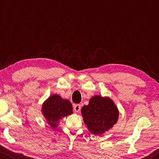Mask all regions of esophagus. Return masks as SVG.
Masks as SVG:
<instances>
[{
    "label": "esophagus",
    "instance_id": "esophagus-1",
    "mask_svg": "<svg viewBox=\"0 0 159 159\" xmlns=\"http://www.w3.org/2000/svg\"><path fill=\"white\" fill-rule=\"evenodd\" d=\"M74 108V110H75V112H80V110H81V106H80V104H76V105H74L73 106Z\"/></svg>",
    "mask_w": 159,
    "mask_h": 159
}]
</instances>
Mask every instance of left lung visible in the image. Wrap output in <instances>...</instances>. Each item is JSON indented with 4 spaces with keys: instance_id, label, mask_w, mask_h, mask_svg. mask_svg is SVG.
I'll use <instances>...</instances> for the list:
<instances>
[{
    "instance_id": "1",
    "label": "left lung",
    "mask_w": 159,
    "mask_h": 159,
    "mask_svg": "<svg viewBox=\"0 0 159 159\" xmlns=\"http://www.w3.org/2000/svg\"><path fill=\"white\" fill-rule=\"evenodd\" d=\"M84 122L92 134H101L116 123L119 112L116 106L108 98L95 95L88 106L82 108Z\"/></svg>"
}]
</instances>
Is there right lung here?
Listing matches in <instances>:
<instances>
[{
  "label": "right lung",
  "mask_w": 159,
  "mask_h": 159,
  "mask_svg": "<svg viewBox=\"0 0 159 159\" xmlns=\"http://www.w3.org/2000/svg\"><path fill=\"white\" fill-rule=\"evenodd\" d=\"M72 109L70 101L62 99L58 95H53L43 105L42 111L49 125L55 128L58 120L72 114Z\"/></svg>",
  "instance_id": "add662e5"
}]
</instances>
